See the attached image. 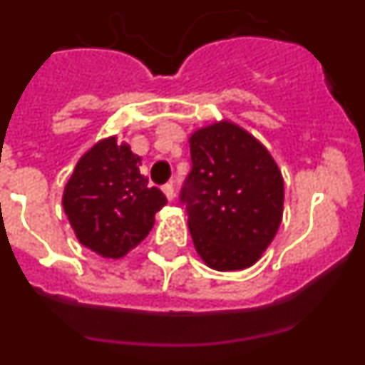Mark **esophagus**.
I'll return each mask as SVG.
<instances>
[{
  "label": "esophagus",
  "mask_w": 365,
  "mask_h": 365,
  "mask_svg": "<svg viewBox=\"0 0 365 365\" xmlns=\"http://www.w3.org/2000/svg\"><path fill=\"white\" fill-rule=\"evenodd\" d=\"M163 192H164V195H166V197L170 199V201H172V199L175 197V190H173V182H166V185L163 186Z\"/></svg>",
  "instance_id": "1"
}]
</instances>
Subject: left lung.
<instances>
[{"label": "left lung", "mask_w": 365, "mask_h": 365, "mask_svg": "<svg viewBox=\"0 0 365 365\" xmlns=\"http://www.w3.org/2000/svg\"><path fill=\"white\" fill-rule=\"evenodd\" d=\"M190 155L180 201L193 247L214 270L252 267L282 225L278 164L256 137L228 120L193 131Z\"/></svg>", "instance_id": "1"}]
</instances>
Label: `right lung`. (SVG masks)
Instances as JSON below:
<instances>
[{"label":"right lung","instance_id":"right-lung-1","mask_svg":"<svg viewBox=\"0 0 365 365\" xmlns=\"http://www.w3.org/2000/svg\"><path fill=\"white\" fill-rule=\"evenodd\" d=\"M140 157L130 144L109 137L80 157L63 190L62 205L80 243L102 257L118 259L153 228L155 214L168 202L148 186Z\"/></svg>","mask_w":365,"mask_h":365}]
</instances>
